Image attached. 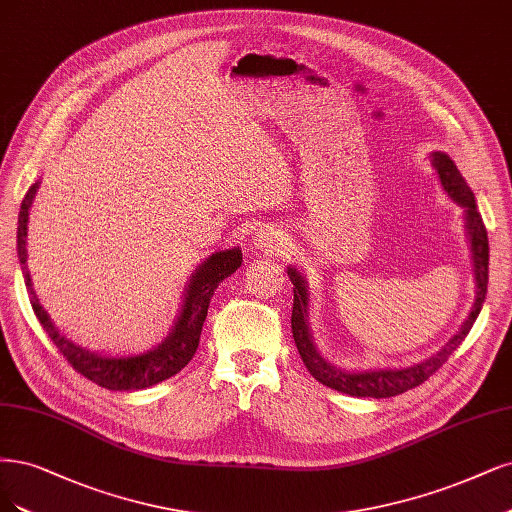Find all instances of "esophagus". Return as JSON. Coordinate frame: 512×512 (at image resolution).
Returning <instances> with one entry per match:
<instances>
[{
    "mask_svg": "<svg viewBox=\"0 0 512 512\" xmlns=\"http://www.w3.org/2000/svg\"><path fill=\"white\" fill-rule=\"evenodd\" d=\"M286 245V237L277 228H262L252 241V250L256 252H279Z\"/></svg>",
    "mask_w": 512,
    "mask_h": 512,
    "instance_id": "34e87169",
    "label": "esophagus"
}]
</instances>
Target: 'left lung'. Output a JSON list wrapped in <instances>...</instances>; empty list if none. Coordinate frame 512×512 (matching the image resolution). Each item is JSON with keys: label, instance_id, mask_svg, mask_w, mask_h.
Segmentation results:
<instances>
[{"label": "left lung", "instance_id": "1", "mask_svg": "<svg viewBox=\"0 0 512 512\" xmlns=\"http://www.w3.org/2000/svg\"><path fill=\"white\" fill-rule=\"evenodd\" d=\"M430 158L447 195L466 211V231L470 239L472 262H474V279H477V296H474L472 311L468 315V320L462 324V328L457 330V334H453L449 343L432 358L407 368H377V370H358V373H351V370L332 366L320 356V351H317L311 337L309 315H307V307H309L307 281L294 267H288V277L294 284L292 337H294L296 349L298 354H301L309 373L326 387H332V390L349 394V396H358V398H390L407 390H413V387L430 379L436 370L451 358V354L462 345L474 320H477L481 313L485 294H487V279H489V241H487L485 224L477 209V203H474L472 190L468 188L466 180L462 178V173L457 171L451 158L445 152H432Z\"/></svg>", "mask_w": 512, "mask_h": 512}]
</instances>
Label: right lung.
Masks as SVG:
<instances>
[{
  "instance_id": "obj_1",
  "label": "right lung",
  "mask_w": 512,
  "mask_h": 512,
  "mask_svg": "<svg viewBox=\"0 0 512 512\" xmlns=\"http://www.w3.org/2000/svg\"><path fill=\"white\" fill-rule=\"evenodd\" d=\"M40 182H35L21 203L19 211V231H16V252H19V262L25 277V286L29 292V301L33 307L35 317H38L42 328L50 337V341L57 345V349L63 354V358L72 364L80 375L91 379L93 383L105 387V390L114 392H129V390H146L150 385L161 383L173 375H178L180 370L192 360L195 351L201 341L203 322L207 317L209 301L214 296V290L220 286V281L228 275H233L241 267V250L231 248L211 254L205 262H201L197 271L192 273L190 284L186 286L184 303L180 309L178 320L171 328L169 337L152 347L144 354L135 356H101L93 354L69 339L57 330L52 324L50 315L40 305L38 296L33 292L31 277L27 271V222H29V207L33 203L35 192H38Z\"/></svg>"
}]
</instances>
